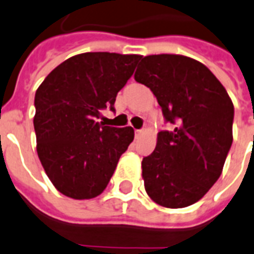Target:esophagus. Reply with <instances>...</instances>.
<instances>
[{
	"label": "esophagus",
	"mask_w": 254,
	"mask_h": 254,
	"mask_svg": "<svg viewBox=\"0 0 254 254\" xmlns=\"http://www.w3.org/2000/svg\"><path fill=\"white\" fill-rule=\"evenodd\" d=\"M143 132H144V129H136V131H135V135H136V137H139Z\"/></svg>",
	"instance_id": "esophagus-1"
}]
</instances>
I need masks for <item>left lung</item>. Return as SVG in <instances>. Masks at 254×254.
Here are the masks:
<instances>
[{
	"mask_svg": "<svg viewBox=\"0 0 254 254\" xmlns=\"http://www.w3.org/2000/svg\"><path fill=\"white\" fill-rule=\"evenodd\" d=\"M135 80L151 89L170 125L141 161L145 191L160 206L188 207L222 174L232 145V101L207 66L181 55L145 56Z\"/></svg>",
	"mask_w": 254,
	"mask_h": 254,
	"instance_id": "8db88e82",
	"label": "left lung"
}]
</instances>
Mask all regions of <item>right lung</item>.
Here are the masks:
<instances>
[{"label":"right lung","instance_id":"obj_1","mask_svg":"<svg viewBox=\"0 0 254 254\" xmlns=\"http://www.w3.org/2000/svg\"><path fill=\"white\" fill-rule=\"evenodd\" d=\"M139 55L86 52L56 66L35 93L36 151L54 186L73 199L106 189L133 140L131 127L103 126L101 111H115L118 92L131 78Z\"/></svg>","mask_w":254,"mask_h":254}]
</instances>
